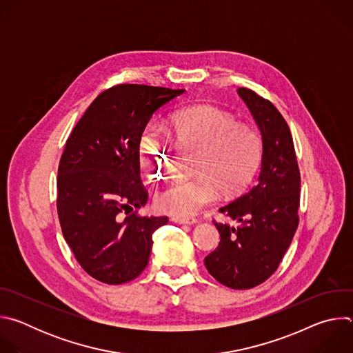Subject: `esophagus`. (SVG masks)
Returning a JSON list of instances; mask_svg holds the SVG:
<instances>
[{"instance_id": "obj_1", "label": "esophagus", "mask_w": 353, "mask_h": 353, "mask_svg": "<svg viewBox=\"0 0 353 353\" xmlns=\"http://www.w3.org/2000/svg\"><path fill=\"white\" fill-rule=\"evenodd\" d=\"M172 221L174 222V223H179V225H194V223H196V219H194V218H172Z\"/></svg>"}]
</instances>
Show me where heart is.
Returning a JSON list of instances; mask_svg holds the SVG:
<instances>
[{
    "mask_svg": "<svg viewBox=\"0 0 353 353\" xmlns=\"http://www.w3.org/2000/svg\"><path fill=\"white\" fill-rule=\"evenodd\" d=\"M173 135L183 148L196 150L192 180H173L155 194L159 211L190 218L211 204L218 190L240 194L256 176L263 159L261 135L237 124L230 114L212 106H191L174 116ZM174 146L159 124H149L138 142L139 163L150 180L170 169Z\"/></svg>",
    "mask_w": 353,
    "mask_h": 353,
    "instance_id": "1",
    "label": "heart"
}]
</instances>
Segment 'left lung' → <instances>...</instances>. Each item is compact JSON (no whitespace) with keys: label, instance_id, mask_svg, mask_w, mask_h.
Returning <instances> with one entry per match:
<instances>
[{"label":"left lung","instance_id":"obj_1","mask_svg":"<svg viewBox=\"0 0 353 353\" xmlns=\"http://www.w3.org/2000/svg\"><path fill=\"white\" fill-rule=\"evenodd\" d=\"M263 139L256 184L219 208L239 226L216 223L219 245L205 257L208 272L232 289H250L278 268L299 225L300 173L289 127L270 100L247 88L237 89Z\"/></svg>","mask_w":353,"mask_h":353}]
</instances>
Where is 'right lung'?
I'll use <instances>...</instances> for the list:
<instances>
[{"label":"right lung","instance_id":"add662e5","mask_svg":"<svg viewBox=\"0 0 353 353\" xmlns=\"http://www.w3.org/2000/svg\"><path fill=\"white\" fill-rule=\"evenodd\" d=\"M184 89L117 85L100 93L63 152L57 212L65 241L94 279L120 285L148 265L154 232L168 216H139L148 201L138 142L154 113Z\"/></svg>","mask_w":353,"mask_h":353}]
</instances>
